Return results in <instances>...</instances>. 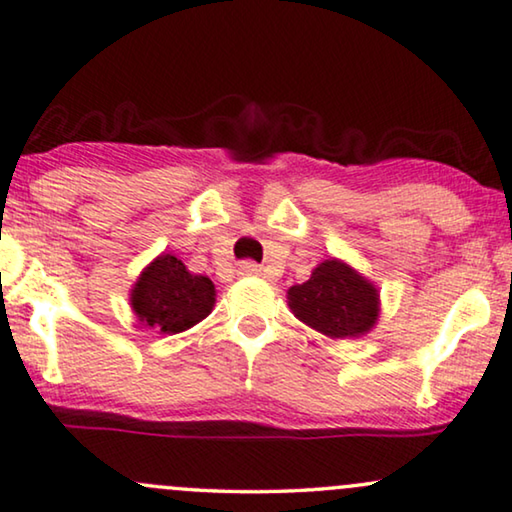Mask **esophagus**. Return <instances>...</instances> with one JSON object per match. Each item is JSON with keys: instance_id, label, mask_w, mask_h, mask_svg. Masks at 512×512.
Wrapping results in <instances>:
<instances>
[{"instance_id": "1", "label": "esophagus", "mask_w": 512, "mask_h": 512, "mask_svg": "<svg viewBox=\"0 0 512 512\" xmlns=\"http://www.w3.org/2000/svg\"><path fill=\"white\" fill-rule=\"evenodd\" d=\"M238 272L242 274V277H258V274H261V265H256L251 261H242Z\"/></svg>"}]
</instances>
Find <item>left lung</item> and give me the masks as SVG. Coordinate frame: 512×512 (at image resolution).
<instances>
[{"instance_id": "1", "label": "left lung", "mask_w": 512, "mask_h": 512, "mask_svg": "<svg viewBox=\"0 0 512 512\" xmlns=\"http://www.w3.org/2000/svg\"><path fill=\"white\" fill-rule=\"evenodd\" d=\"M286 300L295 318L330 339L367 335L381 314V293L374 281L339 258L318 263L305 284L288 288Z\"/></svg>"}]
</instances>
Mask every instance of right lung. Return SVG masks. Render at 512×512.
<instances>
[{
  "label": "right lung",
  "mask_w": 512,
  "mask_h": 512,
  "mask_svg": "<svg viewBox=\"0 0 512 512\" xmlns=\"http://www.w3.org/2000/svg\"><path fill=\"white\" fill-rule=\"evenodd\" d=\"M129 305L138 323L159 335H177L212 314L217 291L210 277L187 270L173 254H159L138 274Z\"/></svg>",
  "instance_id": "right-lung-1"
}]
</instances>
